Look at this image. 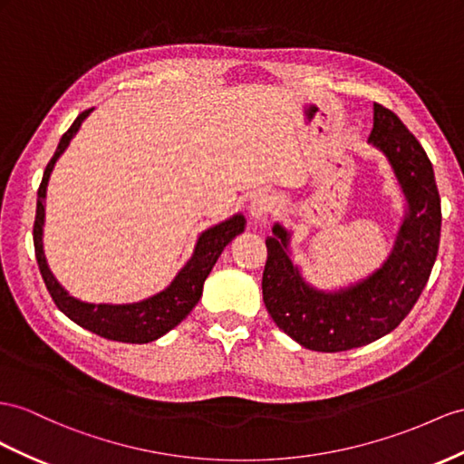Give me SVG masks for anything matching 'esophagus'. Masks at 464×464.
I'll list each match as a JSON object with an SVG mask.
<instances>
[{
	"mask_svg": "<svg viewBox=\"0 0 464 464\" xmlns=\"http://www.w3.org/2000/svg\"><path fill=\"white\" fill-rule=\"evenodd\" d=\"M272 209H275V198H272L268 192H260L253 198V201H251V218L255 221L266 223Z\"/></svg>",
	"mask_w": 464,
	"mask_h": 464,
	"instance_id": "34e87169",
	"label": "esophagus"
}]
</instances>
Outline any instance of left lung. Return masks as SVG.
<instances>
[{"mask_svg":"<svg viewBox=\"0 0 464 464\" xmlns=\"http://www.w3.org/2000/svg\"><path fill=\"white\" fill-rule=\"evenodd\" d=\"M368 140L388 159L408 204L382 266L349 288L324 292L310 286L292 263L290 233L280 223L266 237L265 305L284 334L312 351H349L394 331L418 302L437 258L441 198L431 160L400 117L380 103H374Z\"/></svg>","mask_w":464,"mask_h":464,"instance_id":"1","label":"left lung"}]
</instances>
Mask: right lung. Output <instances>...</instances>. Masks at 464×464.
Returning <instances> with one entry per match:
<instances>
[{"label":"right lung","instance_id":"add662e5","mask_svg":"<svg viewBox=\"0 0 464 464\" xmlns=\"http://www.w3.org/2000/svg\"><path fill=\"white\" fill-rule=\"evenodd\" d=\"M92 110L82 111L76 121L70 125V129L63 135L58 142L54 157L46 164L43 182L37 192V216H34L33 225V243H34V255H37L39 270L43 280L46 284L51 298L54 300L56 307L66 317L72 319L74 324L84 327L92 334L100 337L119 341V343H150L154 339L162 337L174 329L182 319L194 310L196 304L201 298V290H204V282L211 272L213 265L218 263L223 248L227 246L237 235L245 231V218L241 213L229 218L219 225H213L208 231L199 235L196 243L194 255L188 260L186 266L178 272L176 278L166 290L152 295L137 304H88L72 298L51 272L46 265L44 251H43V225H44V198H46V186H49V178L54 169L58 157L66 150L70 140L74 139L82 121L90 115Z\"/></svg>","mask_w":464,"mask_h":464}]
</instances>
